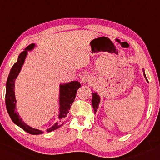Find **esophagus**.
I'll return each mask as SVG.
<instances>
[{
	"label": "esophagus",
	"instance_id": "34e87169",
	"mask_svg": "<svg viewBox=\"0 0 160 160\" xmlns=\"http://www.w3.org/2000/svg\"><path fill=\"white\" fill-rule=\"evenodd\" d=\"M91 77L88 74H84L82 77V82L83 83H90L91 82Z\"/></svg>",
	"mask_w": 160,
	"mask_h": 160
}]
</instances>
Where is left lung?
Returning <instances> with one entry per match:
<instances>
[{"mask_svg":"<svg viewBox=\"0 0 160 160\" xmlns=\"http://www.w3.org/2000/svg\"><path fill=\"white\" fill-rule=\"evenodd\" d=\"M143 74H144L145 79H146V81L148 82V80L147 79L146 76H145L144 72H143ZM92 97H93V99H92V105H93L94 113H96V112L97 111V109H98V105H99V102H100V97H99L98 95L97 94V93H92Z\"/></svg>","mask_w":160,"mask_h":160,"instance_id":"obj_1","label":"left lung"}]
</instances>
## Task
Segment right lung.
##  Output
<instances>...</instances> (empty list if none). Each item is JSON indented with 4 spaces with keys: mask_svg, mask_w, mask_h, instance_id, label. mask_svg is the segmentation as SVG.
I'll return each mask as SVG.
<instances>
[{
    "mask_svg": "<svg viewBox=\"0 0 160 160\" xmlns=\"http://www.w3.org/2000/svg\"><path fill=\"white\" fill-rule=\"evenodd\" d=\"M35 45L32 43L28 46L24 51L22 52L19 55L18 60L17 62L14 64L12 68L10 69L9 76H8L7 83H6V92H5V105H6L7 111L11 119L20 128H22L26 132L32 135H38L43 133V131L36 129L30 127L27 125L24 122H22V119L16 112V100L15 97V81L18 77L19 72H20L22 66L23 65L25 60V57L27 54V50H30L33 48ZM81 87V84L78 82H72L70 83H64L60 85V115L59 119L60 121L56 123L49 129H47V132L54 131L57 129L61 126H62L64 119L69 113V111L71 108V105L74 102V100L77 95V91Z\"/></svg>",
    "mask_w": 160,
    "mask_h": 160,
    "instance_id": "1",
    "label": "right lung"
}]
</instances>
